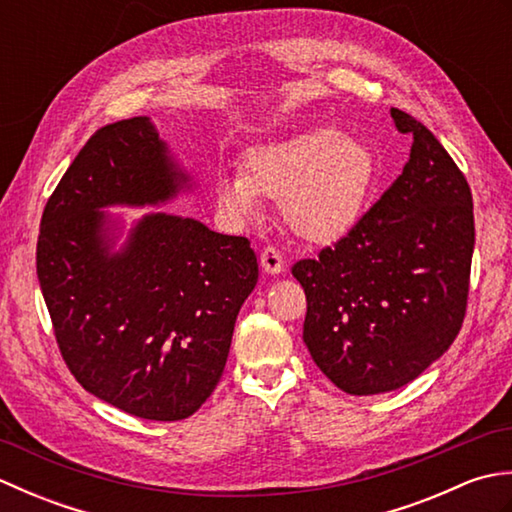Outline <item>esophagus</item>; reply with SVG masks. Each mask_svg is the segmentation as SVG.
Wrapping results in <instances>:
<instances>
[{"label": "esophagus", "instance_id": "esophagus-1", "mask_svg": "<svg viewBox=\"0 0 512 512\" xmlns=\"http://www.w3.org/2000/svg\"><path fill=\"white\" fill-rule=\"evenodd\" d=\"M259 264H262V270L268 275H279L281 270H284V257L277 248L268 246L262 250V255H259Z\"/></svg>", "mask_w": 512, "mask_h": 512}]
</instances>
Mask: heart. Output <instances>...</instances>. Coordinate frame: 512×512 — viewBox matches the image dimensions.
<instances>
[{
  "label": "heart",
  "instance_id": "b5f03b06",
  "mask_svg": "<svg viewBox=\"0 0 512 512\" xmlns=\"http://www.w3.org/2000/svg\"><path fill=\"white\" fill-rule=\"evenodd\" d=\"M376 176V158L363 140L317 127L248 149L244 176H217L215 200L237 222L255 220L259 198L279 200L292 233L330 244L361 220Z\"/></svg>",
  "mask_w": 512,
  "mask_h": 512
}]
</instances>
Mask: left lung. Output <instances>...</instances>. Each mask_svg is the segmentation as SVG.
<instances>
[{"label":"left lung","instance_id":"8db88e82","mask_svg":"<svg viewBox=\"0 0 512 512\" xmlns=\"http://www.w3.org/2000/svg\"><path fill=\"white\" fill-rule=\"evenodd\" d=\"M411 154L358 224L292 275L306 290L303 343L352 396L418 378L458 336L475 246L469 182L416 118L391 107Z\"/></svg>","mask_w":512,"mask_h":512}]
</instances>
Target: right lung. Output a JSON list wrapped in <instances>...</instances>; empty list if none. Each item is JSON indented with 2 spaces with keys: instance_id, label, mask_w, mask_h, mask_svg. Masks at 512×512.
I'll list each match as a JSON object with an SVG mask.
<instances>
[{
  "instance_id": "right-lung-1",
  "label": "right lung",
  "mask_w": 512,
  "mask_h": 512,
  "mask_svg": "<svg viewBox=\"0 0 512 512\" xmlns=\"http://www.w3.org/2000/svg\"><path fill=\"white\" fill-rule=\"evenodd\" d=\"M193 189L147 116L101 127L43 209L37 277L65 365L136 418L173 422L220 383L259 270L246 237L147 213L123 235L110 206H158Z\"/></svg>"
}]
</instances>
